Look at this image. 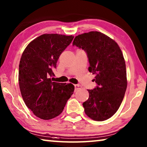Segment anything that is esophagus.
<instances>
[{
  "mask_svg": "<svg viewBox=\"0 0 147 147\" xmlns=\"http://www.w3.org/2000/svg\"><path fill=\"white\" fill-rule=\"evenodd\" d=\"M74 88H75V91H76V90H78V89H81L82 86L79 85V84H75V85H74Z\"/></svg>",
  "mask_w": 147,
  "mask_h": 147,
  "instance_id": "esophagus-1",
  "label": "esophagus"
}]
</instances>
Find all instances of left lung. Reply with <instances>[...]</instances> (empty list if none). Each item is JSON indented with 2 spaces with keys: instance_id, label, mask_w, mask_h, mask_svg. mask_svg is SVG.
I'll return each instance as SVG.
<instances>
[{
  "instance_id": "1",
  "label": "left lung",
  "mask_w": 147,
  "mask_h": 147,
  "mask_svg": "<svg viewBox=\"0 0 147 147\" xmlns=\"http://www.w3.org/2000/svg\"><path fill=\"white\" fill-rule=\"evenodd\" d=\"M73 45L87 53L89 71L95 74L97 84L88 90L89 97L83 103L85 113L94 121L107 120L118 110L127 88L126 64L120 47L96 31L76 36Z\"/></svg>"
}]
</instances>
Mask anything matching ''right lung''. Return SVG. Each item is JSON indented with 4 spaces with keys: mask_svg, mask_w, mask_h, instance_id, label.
Segmentation results:
<instances>
[{
    "mask_svg": "<svg viewBox=\"0 0 147 147\" xmlns=\"http://www.w3.org/2000/svg\"><path fill=\"white\" fill-rule=\"evenodd\" d=\"M74 36L45 34L30 43L22 54L19 66V84L26 106L36 117L49 120L63 111L73 94L72 84L53 82V70L59 56Z\"/></svg>",
    "mask_w": 147,
    "mask_h": 147,
    "instance_id": "right-lung-1",
    "label": "right lung"
}]
</instances>
